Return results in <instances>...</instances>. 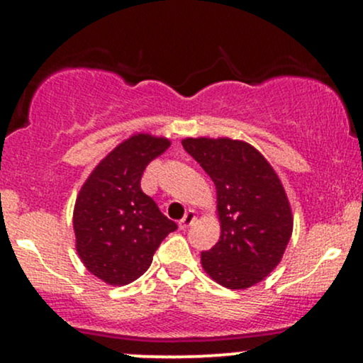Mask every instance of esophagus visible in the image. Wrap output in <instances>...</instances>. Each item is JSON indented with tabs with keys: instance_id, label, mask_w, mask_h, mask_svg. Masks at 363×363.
Instances as JSON below:
<instances>
[{
	"instance_id": "obj_1",
	"label": "esophagus",
	"mask_w": 363,
	"mask_h": 363,
	"mask_svg": "<svg viewBox=\"0 0 363 363\" xmlns=\"http://www.w3.org/2000/svg\"><path fill=\"white\" fill-rule=\"evenodd\" d=\"M196 220V213L193 210H189V211H186V215H184V218H181V222H179V227L182 228V230H184V228H187L189 227L191 223H193Z\"/></svg>"
}]
</instances>
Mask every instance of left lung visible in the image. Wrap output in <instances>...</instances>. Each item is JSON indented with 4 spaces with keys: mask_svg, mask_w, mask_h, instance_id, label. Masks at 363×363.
<instances>
[{
    "mask_svg": "<svg viewBox=\"0 0 363 363\" xmlns=\"http://www.w3.org/2000/svg\"><path fill=\"white\" fill-rule=\"evenodd\" d=\"M182 147L216 187L220 239L201 252L211 280L244 290L264 280L281 261L294 216L269 162L252 145L230 138H186Z\"/></svg>",
    "mask_w": 363,
    "mask_h": 363,
    "instance_id": "left-lung-1",
    "label": "left lung"
}]
</instances>
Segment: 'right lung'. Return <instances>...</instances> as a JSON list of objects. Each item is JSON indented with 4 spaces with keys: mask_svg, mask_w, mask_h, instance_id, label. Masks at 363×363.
<instances>
[{
    "mask_svg": "<svg viewBox=\"0 0 363 363\" xmlns=\"http://www.w3.org/2000/svg\"><path fill=\"white\" fill-rule=\"evenodd\" d=\"M169 147L164 136H129L99 162L77 196V252L107 285L123 286L140 278L162 240L177 228L140 186L147 165Z\"/></svg>",
    "mask_w": 363,
    "mask_h": 363,
    "instance_id": "1",
    "label": "right lung"
}]
</instances>
